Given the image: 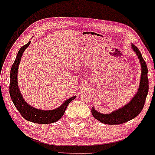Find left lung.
<instances>
[{
    "label": "left lung",
    "mask_w": 155,
    "mask_h": 155,
    "mask_svg": "<svg viewBox=\"0 0 155 155\" xmlns=\"http://www.w3.org/2000/svg\"><path fill=\"white\" fill-rule=\"evenodd\" d=\"M134 51L136 53L140 64H141V78H140V86L138 93L135 94L129 103L117 110L114 111L109 114H100L94 110V107L91 109V114L95 119L100 122L106 124H121L129 121L134 119L141 112L145 104L146 99L148 91H149V80H148V69L147 64L142 57L140 50L135 45H132Z\"/></svg>",
    "instance_id": "obj_1"
}]
</instances>
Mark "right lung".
Wrapping results in <instances>:
<instances>
[{
	"mask_svg": "<svg viewBox=\"0 0 155 155\" xmlns=\"http://www.w3.org/2000/svg\"><path fill=\"white\" fill-rule=\"evenodd\" d=\"M31 41L22 46L17 53L15 62L12 65L10 72L9 94L11 99L17 110L20 112L24 119L36 124H52L58 121L64 116L66 108L69 102L75 98V96L71 97L64 102L57 109L52 110H42L31 107L22 98L21 93L17 86V69L22 55L26 48L30 45Z\"/></svg>",
	"mask_w": 155,
	"mask_h": 155,
	"instance_id": "add662e5",
	"label": "right lung"
}]
</instances>
